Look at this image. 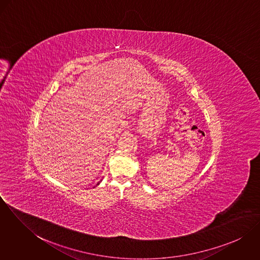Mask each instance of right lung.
I'll return each instance as SVG.
<instances>
[{
  "label": "right lung",
  "mask_w": 260,
  "mask_h": 260,
  "mask_svg": "<svg viewBox=\"0 0 260 260\" xmlns=\"http://www.w3.org/2000/svg\"><path fill=\"white\" fill-rule=\"evenodd\" d=\"M99 183H100V182H98V183H97V185H99Z\"/></svg>",
  "instance_id": "obj_1"
}]
</instances>
